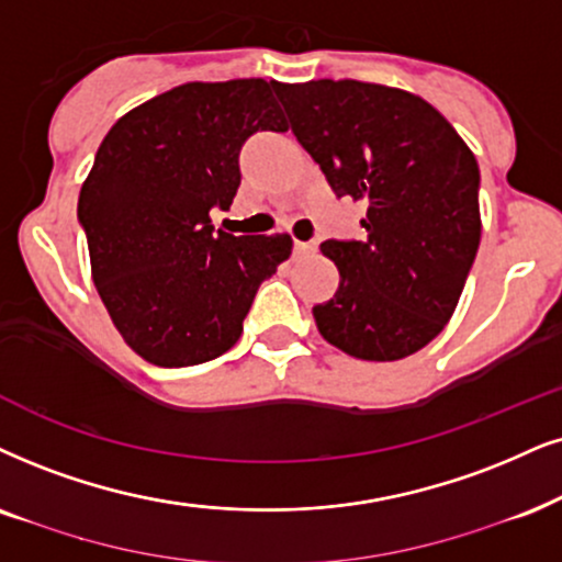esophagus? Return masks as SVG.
<instances>
[{"instance_id":"34e87169","label":"esophagus","mask_w":562,"mask_h":562,"mask_svg":"<svg viewBox=\"0 0 562 562\" xmlns=\"http://www.w3.org/2000/svg\"><path fill=\"white\" fill-rule=\"evenodd\" d=\"M316 240H295V254H314Z\"/></svg>"}]
</instances>
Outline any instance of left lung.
Returning a JSON list of instances; mask_svg holds the SVG:
<instances>
[{"instance_id": "8db88e82", "label": "left lung", "mask_w": 562, "mask_h": 562, "mask_svg": "<svg viewBox=\"0 0 562 562\" xmlns=\"http://www.w3.org/2000/svg\"><path fill=\"white\" fill-rule=\"evenodd\" d=\"M337 196L366 202L363 240H324L339 290L314 305L326 342L402 360L449 324L480 246V168L420 95L358 80L272 82Z\"/></svg>"}]
</instances>
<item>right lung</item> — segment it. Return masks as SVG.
I'll return each instance as SVG.
<instances>
[{
  "mask_svg": "<svg viewBox=\"0 0 562 562\" xmlns=\"http://www.w3.org/2000/svg\"><path fill=\"white\" fill-rule=\"evenodd\" d=\"M288 132L272 82H187L124 113L80 189L92 282L139 358L183 368L238 342L254 295L293 251L288 233L231 236L238 153L254 132Z\"/></svg>",
  "mask_w": 562,
  "mask_h": 562,
  "instance_id": "right-lung-1",
  "label": "right lung"
}]
</instances>
